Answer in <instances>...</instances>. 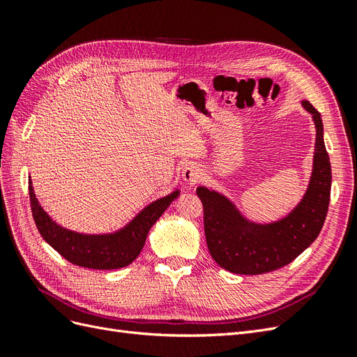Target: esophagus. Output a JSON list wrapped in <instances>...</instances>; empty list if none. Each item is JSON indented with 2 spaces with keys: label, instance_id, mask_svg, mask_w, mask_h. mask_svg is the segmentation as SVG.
<instances>
[{
  "label": "esophagus",
  "instance_id": "34e87169",
  "mask_svg": "<svg viewBox=\"0 0 357 357\" xmlns=\"http://www.w3.org/2000/svg\"><path fill=\"white\" fill-rule=\"evenodd\" d=\"M181 176H183V180H185L186 183H189V185H195V183L201 178L202 171H201V168L197 164H193V162H189V164H186L185 167H183Z\"/></svg>",
  "mask_w": 357,
  "mask_h": 357
}]
</instances>
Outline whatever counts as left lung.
Masks as SVG:
<instances>
[{
  "label": "left lung",
  "mask_w": 357,
  "mask_h": 357,
  "mask_svg": "<svg viewBox=\"0 0 357 357\" xmlns=\"http://www.w3.org/2000/svg\"><path fill=\"white\" fill-rule=\"evenodd\" d=\"M301 104L316 126L314 156L304 197L284 218L257 223L247 219L223 193L205 186L197 189L204 205V229L210 255L229 273L256 275L275 271L304 252L325 223L332 172L323 139V122L308 101Z\"/></svg>",
  "instance_id": "1"
}]
</instances>
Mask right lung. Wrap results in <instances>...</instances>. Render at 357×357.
Wrapping results in <instances>:
<instances>
[{
    "label": "right lung",
    "instance_id": "obj_1",
    "mask_svg": "<svg viewBox=\"0 0 357 357\" xmlns=\"http://www.w3.org/2000/svg\"><path fill=\"white\" fill-rule=\"evenodd\" d=\"M180 195L172 190L139 211L123 228L109 234H82L63 228L41 207L29 178L32 218L47 244L74 265L91 269H117L132 264L143 250L147 234L169 204Z\"/></svg>",
    "mask_w": 357,
    "mask_h": 357
}]
</instances>
